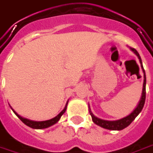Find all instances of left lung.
Masks as SVG:
<instances>
[{"mask_svg": "<svg viewBox=\"0 0 153 153\" xmlns=\"http://www.w3.org/2000/svg\"><path fill=\"white\" fill-rule=\"evenodd\" d=\"M130 49L137 56L138 59H139V62L141 63V67H142V72L144 74V80H143V87H142V96H141V99H140V101L138 102V105H137V107L135 108L133 111L131 112L130 115H128L127 116H126L122 119H120V120H102V119H100L98 117L94 116V114L92 113L91 110H90V105H89V111H90V114L91 117H92V120L93 122L95 123L96 125H98L100 126H101L103 128L108 129V130H112V131H120V130H123L126 127H127L129 125L131 124L137 116L139 115V113L142 111V108L144 106V104H145V100H146V74H145V70L143 68V65H142V59L140 57V55L138 53V52L135 48H130Z\"/></svg>", "mask_w": 153, "mask_h": 153, "instance_id": "left-lung-1", "label": "left lung"}]
</instances>
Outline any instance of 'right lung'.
<instances>
[{
  "mask_svg": "<svg viewBox=\"0 0 153 153\" xmlns=\"http://www.w3.org/2000/svg\"><path fill=\"white\" fill-rule=\"evenodd\" d=\"M67 105H68V102L66 103V105L64 107V109H63L62 111L59 113V115L57 116H55L54 118H53V119H50V120H43V121H35V120H28V119H27V118H23V117H22L21 116H19L16 112L11 108V109L13 111V112L16 114V116H17L18 118H19L20 120H22L25 125H27V126L29 127H31V128L33 129H44V128H48V127H49L51 126H53V125L56 124L58 121L59 120V119L61 118V116H63V113L66 111V109H67Z\"/></svg>",
  "mask_w": 153,
  "mask_h": 153,
  "instance_id": "1",
  "label": "right lung"
}]
</instances>
